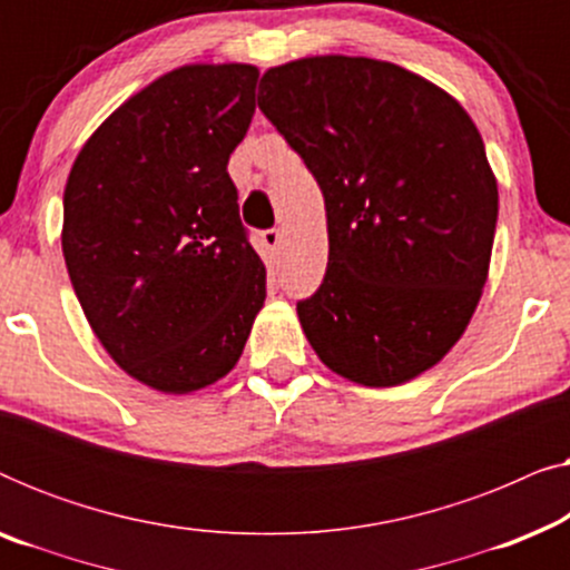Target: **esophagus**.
I'll list each match as a JSON object with an SVG mask.
<instances>
[{
  "instance_id": "obj_1",
  "label": "esophagus",
  "mask_w": 570,
  "mask_h": 570,
  "mask_svg": "<svg viewBox=\"0 0 570 570\" xmlns=\"http://www.w3.org/2000/svg\"><path fill=\"white\" fill-rule=\"evenodd\" d=\"M262 240H264V246H267L272 254H277L279 248H283V230H277V228L264 230L262 233Z\"/></svg>"
}]
</instances>
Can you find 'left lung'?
<instances>
[{
  "instance_id": "left-lung-1",
  "label": "left lung",
  "mask_w": 570,
  "mask_h": 570,
  "mask_svg": "<svg viewBox=\"0 0 570 570\" xmlns=\"http://www.w3.org/2000/svg\"><path fill=\"white\" fill-rule=\"evenodd\" d=\"M259 108L324 194L330 262L298 303L311 347L363 386L433 368L493 252L498 184L470 114L392 61L340 53L267 69Z\"/></svg>"
}]
</instances>
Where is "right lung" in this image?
I'll use <instances>...</instances> for the list:
<instances>
[{"label": "right lung", "instance_id": "1", "mask_svg": "<svg viewBox=\"0 0 570 570\" xmlns=\"http://www.w3.org/2000/svg\"><path fill=\"white\" fill-rule=\"evenodd\" d=\"M259 69L186 65L116 108L77 155L61 252L88 322L131 379L189 394L238 363L267 295L230 153Z\"/></svg>", "mask_w": 570, "mask_h": 570}]
</instances>
